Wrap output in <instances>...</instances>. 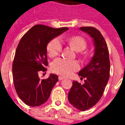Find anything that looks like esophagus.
Masks as SVG:
<instances>
[{"label": "esophagus", "instance_id": "esophagus-1", "mask_svg": "<svg viewBox=\"0 0 125 125\" xmlns=\"http://www.w3.org/2000/svg\"><path fill=\"white\" fill-rule=\"evenodd\" d=\"M64 78H65V77H63V76H59V77H58V80H63Z\"/></svg>", "mask_w": 125, "mask_h": 125}]
</instances>
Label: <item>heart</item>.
<instances>
[{"label": "heart", "instance_id": "obj_1", "mask_svg": "<svg viewBox=\"0 0 125 125\" xmlns=\"http://www.w3.org/2000/svg\"><path fill=\"white\" fill-rule=\"evenodd\" d=\"M63 41L66 42L76 52H82L86 47L85 40L80 36H73L71 38H63ZM62 49L60 38H56L51 40L47 45V52L51 57L58 56ZM80 66L76 61L67 60L63 58L55 60L52 63V70L56 74L63 76H69L73 72L78 70Z\"/></svg>", "mask_w": 125, "mask_h": 125}]
</instances>
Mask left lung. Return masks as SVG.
Listing matches in <instances>:
<instances>
[{"instance_id":"left-lung-1","label":"left lung","mask_w":125,"mask_h":125,"mask_svg":"<svg viewBox=\"0 0 125 125\" xmlns=\"http://www.w3.org/2000/svg\"><path fill=\"white\" fill-rule=\"evenodd\" d=\"M80 30L93 39L94 54L91 62L78 73L79 76L85 78L84 83L81 85L74 80L68 99L75 108L85 111L95 106L103 96L110 77V63L106 42L101 32L91 26Z\"/></svg>"}]
</instances>
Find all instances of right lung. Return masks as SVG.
<instances>
[{"instance_id": "right-lung-1", "label": "right lung", "mask_w": 125, "mask_h": 125, "mask_svg": "<svg viewBox=\"0 0 125 125\" xmlns=\"http://www.w3.org/2000/svg\"><path fill=\"white\" fill-rule=\"evenodd\" d=\"M68 29L37 24L21 39L13 62V78L17 95L26 105L39 106L49 99L58 77L50 74L48 78L41 80L39 73L47 70L48 43Z\"/></svg>"}]
</instances>
